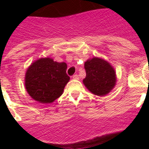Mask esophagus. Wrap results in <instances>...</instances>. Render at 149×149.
Segmentation results:
<instances>
[{
  "label": "esophagus",
  "instance_id": "esophagus-1",
  "mask_svg": "<svg viewBox=\"0 0 149 149\" xmlns=\"http://www.w3.org/2000/svg\"><path fill=\"white\" fill-rule=\"evenodd\" d=\"M72 79H79V76L77 74H75L72 76Z\"/></svg>",
  "mask_w": 149,
  "mask_h": 149
}]
</instances>
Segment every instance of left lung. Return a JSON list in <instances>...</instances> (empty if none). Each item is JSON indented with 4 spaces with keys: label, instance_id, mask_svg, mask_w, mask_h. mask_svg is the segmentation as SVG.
Listing matches in <instances>:
<instances>
[{
    "label": "left lung",
    "instance_id": "1",
    "mask_svg": "<svg viewBox=\"0 0 149 149\" xmlns=\"http://www.w3.org/2000/svg\"><path fill=\"white\" fill-rule=\"evenodd\" d=\"M84 67L86 75L83 83L93 94L104 97L114 88L117 82L116 72L107 61L93 57L85 62Z\"/></svg>",
    "mask_w": 149,
    "mask_h": 149
}]
</instances>
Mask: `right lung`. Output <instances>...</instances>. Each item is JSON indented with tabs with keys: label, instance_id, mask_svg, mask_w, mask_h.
Masks as SVG:
<instances>
[{
	"label": "right lung",
	"instance_id": "right-lung-1",
	"mask_svg": "<svg viewBox=\"0 0 149 149\" xmlns=\"http://www.w3.org/2000/svg\"><path fill=\"white\" fill-rule=\"evenodd\" d=\"M65 63L45 57L36 60L27 69L24 86L30 97L42 104H51L63 93L70 81Z\"/></svg>",
	"mask_w": 149,
	"mask_h": 149
}]
</instances>
